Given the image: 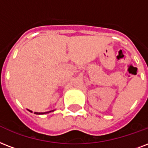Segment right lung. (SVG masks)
Masks as SVG:
<instances>
[{"instance_id":"add662e5","label":"right lung","mask_w":148,"mask_h":148,"mask_svg":"<svg viewBox=\"0 0 148 148\" xmlns=\"http://www.w3.org/2000/svg\"><path fill=\"white\" fill-rule=\"evenodd\" d=\"M29 112H31V110H29ZM48 112H34L35 114H36V115H39V114H46V113H48Z\"/></svg>"}]
</instances>
